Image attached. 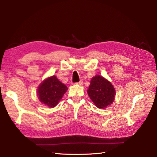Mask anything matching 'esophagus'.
Segmentation results:
<instances>
[{
	"mask_svg": "<svg viewBox=\"0 0 157 157\" xmlns=\"http://www.w3.org/2000/svg\"><path fill=\"white\" fill-rule=\"evenodd\" d=\"M83 84H84V81H83V80H80L79 82H77L75 84L79 85V86H82Z\"/></svg>",
	"mask_w": 157,
	"mask_h": 157,
	"instance_id": "obj_1",
	"label": "esophagus"
}]
</instances>
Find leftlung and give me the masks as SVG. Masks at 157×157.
Returning <instances> with one entry per match:
<instances>
[{
	"label": "left lung",
	"instance_id": "obj_1",
	"mask_svg": "<svg viewBox=\"0 0 157 157\" xmlns=\"http://www.w3.org/2000/svg\"><path fill=\"white\" fill-rule=\"evenodd\" d=\"M88 94L98 108L104 109L114 101L115 90L107 79L96 75L91 79Z\"/></svg>",
	"mask_w": 157,
	"mask_h": 157
}]
</instances>
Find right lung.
I'll return each mask as SVG.
<instances>
[{"mask_svg":"<svg viewBox=\"0 0 157 157\" xmlns=\"http://www.w3.org/2000/svg\"><path fill=\"white\" fill-rule=\"evenodd\" d=\"M67 88L53 75L47 78L39 86L38 98L41 102L51 108L55 107L61 101Z\"/></svg>","mask_w":157,"mask_h":157,"instance_id":"1","label":"right lung"}]
</instances>
